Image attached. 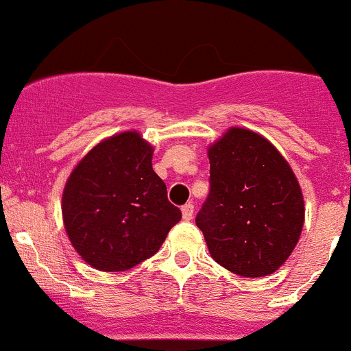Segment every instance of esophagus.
Masks as SVG:
<instances>
[{
  "mask_svg": "<svg viewBox=\"0 0 351 351\" xmlns=\"http://www.w3.org/2000/svg\"><path fill=\"white\" fill-rule=\"evenodd\" d=\"M182 217L183 221H190L193 217V205L192 204H186L182 207Z\"/></svg>",
  "mask_w": 351,
  "mask_h": 351,
  "instance_id": "esophagus-1",
  "label": "esophagus"
}]
</instances>
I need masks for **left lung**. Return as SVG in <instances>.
<instances>
[{
    "instance_id": "8db88e82",
    "label": "left lung",
    "mask_w": 351,
    "mask_h": 351,
    "mask_svg": "<svg viewBox=\"0 0 351 351\" xmlns=\"http://www.w3.org/2000/svg\"><path fill=\"white\" fill-rule=\"evenodd\" d=\"M210 193L197 214L208 253L239 277L277 271L304 228L302 190L289 161L268 139L229 127L207 149Z\"/></svg>"
}]
</instances>
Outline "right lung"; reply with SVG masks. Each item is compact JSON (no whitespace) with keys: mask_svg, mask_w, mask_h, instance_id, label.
<instances>
[{"mask_svg":"<svg viewBox=\"0 0 351 351\" xmlns=\"http://www.w3.org/2000/svg\"><path fill=\"white\" fill-rule=\"evenodd\" d=\"M137 130L113 134L80 159L62 190V222L76 253L100 271H125L158 253L182 219Z\"/></svg>","mask_w":351,"mask_h":351,"instance_id":"1","label":"right lung"}]
</instances>
